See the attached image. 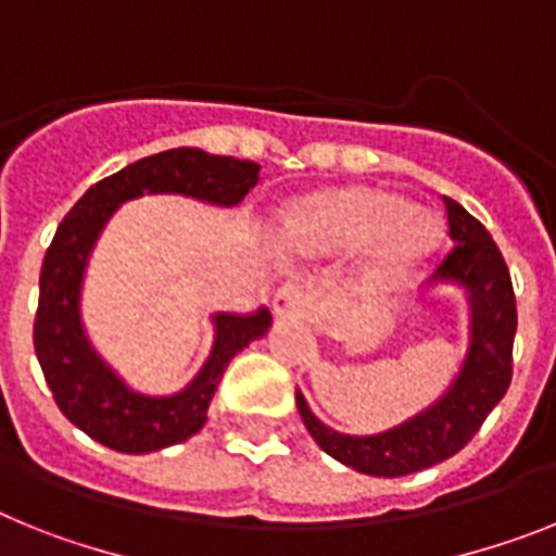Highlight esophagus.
Here are the masks:
<instances>
[{
  "mask_svg": "<svg viewBox=\"0 0 556 556\" xmlns=\"http://www.w3.org/2000/svg\"><path fill=\"white\" fill-rule=\"evenodd\" d=\"M307 305H311V296H307L305 286H300V282H286L277 291L274 314H277V319H302L307 314Z\"/></svg>",
  "mask_w": 556,
  "mask_h": 556,
  "instance_id": "34e87169",
  "label": "esophagus"
}]
</instances>
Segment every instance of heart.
<instances>
[{
	"label": "heart",
	"mask_w": 556,
	"mask_h": 556,
	"mask_svg": "<svg viewBox=\"0 0 556 556\" xmlns=\"http://www.w3.org/2000/svg\"><path fill=\"white\" fill-rule=\"evenodd\" d=\"M286 237L291 249L314 256L367 245L376 277L395 279L435 249L438 228L393 191L356 186L305 200L288 217Z\"/></svg>",
	"instance_id": "b5f03b06"
}]
</instances>
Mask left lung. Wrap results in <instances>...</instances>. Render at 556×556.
<instances>
[{"instance_id":"left-lung-1","label":"left lung","mask_w":556,"mask_h":556,"mask_svg":"<svg viewBox=\"0 0 556 556\" xmlns=\"http://www.w3.org/2000/svg\"><path fill=\"white\" fill-rule=\"evenodd\" d=\"M444 208L452 245L435 268L432 282L435 279L458 282L460 288H466L472 305L469 356L444 399L390 432L353 438L325 427L307 409L302 393H296V409L316 444L330 458L353 466L356 472L401 478L452 458L478 435L486 415L511 384V365H515L511 350H515L517 330L511 274L483 223L475 220L452 198H444Z\"/></svg>"}]
</instances>
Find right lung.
<instances>
[{
  "label": "right lung",
  "mask_w": 556,
  "mask_h": 556,
  "mask_svg": "<svg viewBox=\"0 0 556 556\" xmlns=\"http://www.w3.org/2000/svg\"><path fill=\"white\" fill-rule=\"evenodd\" d=\"M260 166L226 155H208L203 149H166L127 169L98 180L59 223L39 277V307L33 321V348L55 404L81 432L115 452L141 455L180 444L206 424V409L223 370L251 339L270 328V314L260 307L251 316H214L212 356L198 379L184 393L169 399H149L132 393L124 381L98 358L78 319V291L87 256L98 231L124 200L143 191H172L208 200L217 206H235L256 186Z\"/></svg>",
  "instance_id": "obj_1"
}]
</instances>
